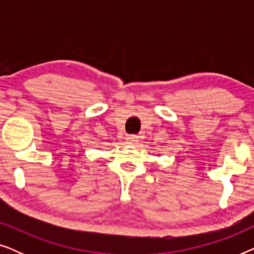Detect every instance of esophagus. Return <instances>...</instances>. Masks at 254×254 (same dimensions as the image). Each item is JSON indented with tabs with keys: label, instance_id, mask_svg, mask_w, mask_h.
Wrapping results in <instances>:
<instances>
[{
	"label": "esophagus",
	"instance_id": "obj_1",
	"mask_svg": "<svg viewBox=\"0 0 254 254\" xmlns=\"http://www.w3.org/2000/svg\"><path fill=\"white\" fill-rule=\"evenodd\" d=\"M137 138H138V137L136 136V135H129V136H128V137L126 138V141H127L128 144H135V143H136V142L138 141Z\"/></svg>",
	"mask_w": 254,
	"mask_h": 254
}]
</instances>
